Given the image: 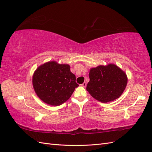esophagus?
Segmentation results:
<instances>
[{
  "label": "esophagus",
  "instance_id": "obj_1",
  "mask_svg": "<svg viewBox=\"0 0 152 152\" xmlns=\"http://www.w3.org/2000/svg\"><path fill=\"white\" fill-rule=\"evenodd\" d=\"M81 86H82V87H86V86H87V83H86V82H84L83 84H81Z\"/></svg>",
  "mask_w": 152,
  "mask_h": 152
}]
</instances>
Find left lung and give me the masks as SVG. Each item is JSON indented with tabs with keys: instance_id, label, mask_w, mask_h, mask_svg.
Listing matches in <instances>:
<instances>
[{
	"instance_id": "8db88e82",
	"label": "left lung",
	"mask_w": 152,
	"mask_h": 152,
	"mask_svg": "<svg viewBox=\"0 0 152 152\" xmlns=\"http://www.w3.org/2000/svg\"><path fill=\"white\" fill-rule=\"evenodd\" d=\"M89 75L90 80L86 89L94 98L102 103L118 98L127 83L125 72L113 64L91 68Z\"/></svg>"
}]
</instances>
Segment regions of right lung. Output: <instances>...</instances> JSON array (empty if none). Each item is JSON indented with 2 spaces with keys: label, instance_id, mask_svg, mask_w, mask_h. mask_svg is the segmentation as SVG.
I'll use <instances>...</instances> for the list:
<instances>
[{
  "label": "right lung",
  "instance_id": "add662e5",
  "mask_svg": "<svg viewBox=\"0 0 152 152\" xmlns=\"http://www.w3.org/2000/svg\"><path fill=\"white\" fill-rule=\"evenodd\" d=\"M75 75L66 64L49 61L35 71L32 84L38 97L49 105L59 106L70 98L76 87Z\"/></svg>",
  "mask_w": 152,
  "mask_h": 152
}]
</instances>
